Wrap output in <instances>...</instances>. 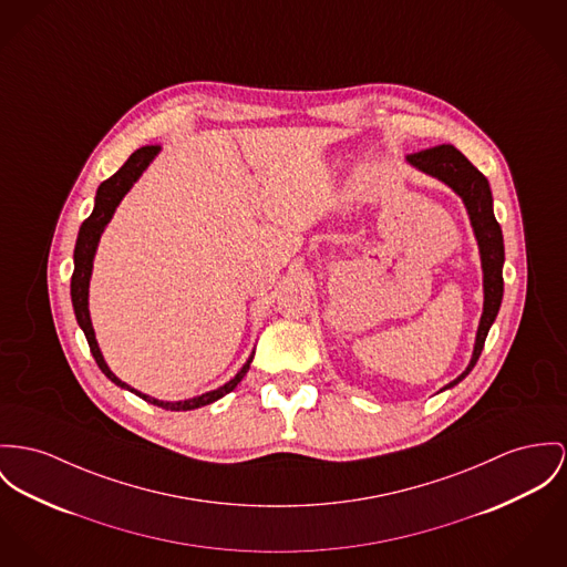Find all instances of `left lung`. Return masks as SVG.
<instances>
[{
  "label": "left lung",
  "mask_w": 567,
  "mask_h": 567,
  "mask_svg": "<svg viewBox=\"0 0 567 567\" xmlns=\"http://www.w3.org/2000/svg\"><path fill=\"white\" fill-rule=\"evenodd\" d=\"M405 159L414 168L423 171L425 175L436 176L442 183H446L464 200L477 244H480L481 267H483V315H481L471 364L460 378H455L451 384L444 386V389H451L460 384L477 364L489 326L498 315L501 300H503V262H505L503 233H501V224L494 218L492 192H489L487 178L481 175L480 171L455 146L440 144L421 153H412Z\"/></svg>",
  "instance_id": "obj_1"
}]
</instances>
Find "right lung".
I'll return each mask as SVG.
<instances>
[{
  "label": "right lung",
  "mask_w": 567,
  "mask_h": 567,
  "mask_svg": "<svg viewBox=\"0 0 567 567\" xmlns=\"http://www.w3.org/2000/svg\"><path fill=\"white\" fill-rule=\"evenodd\" d=\"M157 153H159V146H142V148H137L135 153H131L130 159L123 164V168H121L116 175L110 176L107 181H103V183L99 185L96 198H94V209H92V214L84 219V224H82V228H80L78 244H75V252H73L75 269H73V278H71V300H73L78 323H80V328H82L84 334H86L87 346H90V351H92V355H94L99 369H101L116 386L135 392V394L142 396L144 401H148V403H153V405H159V408H164V410L185 412V410H196V408L209 405V403L218 401L224 394H228V392L233 391V389L244 380V375L248 373L250 362H252V355H250V360L241 367V371H239L230 382H226L224 386H219L216 391L205 392V394H200V396L185 399V401H159V399H153V396H148V394H144V392L131 389L130 384L121 382V380L110 371V367H107L105 360H103L101 349L96 346L94 330H92V321H90V310H87V287H90V274H92V259H94V252H96L101 233H103V228L107 226V221L114 216V212H116L118 203L123 200V196L130 192L131 185L148 168V164L155 159Z\"/></svg>",
  "instance_id": "1"
}]
</instances>
